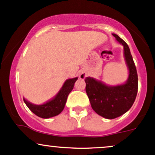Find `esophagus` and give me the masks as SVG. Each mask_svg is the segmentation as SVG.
I'll list each match as a JSON object with an SVG mask.
<instances>
[{
  "instance_id": "obj_1",
  "label": "esophagus",
  "mask_w": 155,
  "mask_h": 155,
  "mask_svg": "<svg viewBox=\"0 0 155 155\" xmlns=\"http://www.w3.org/2000/svg\"><path fill=\"white\" fill-rule=\"evenodd\" d=\"M79 77L81 79H84V78H85V77H86V74H85V72H81V73L80 74Z\"/></svg>"
}]
</instances>
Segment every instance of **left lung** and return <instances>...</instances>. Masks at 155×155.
<instances>
[{"label": "left lung", "mask_w": 155, "mask_h": 155, "mask_svg": "<svg viewBox=\"0 0 155 155\" xmlns=\"http://www.w3.org/2000/svg\"><path fill=\"white\" fill-rule=\"evenodd\" d=\"M124 47V57L129 70L125 83L111 86L93 78H85V91L92 109L107 119L123 115L130 110L135 101L138 92V74L128 44L117 35L112 34Z\"/></svg>", "instance_id": "obj_1"}]
</instances>
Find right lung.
Instances as JSON below:
<instances>
[{
    "instance_id": "obj_1",
    "label": "right lung",
    "mask_w": 155,
    "mask_h": 155,
    "mask_svg": "<svg viewBox=\"0 0 155 155\" xmlns=\"http://www.w3.org/2000/svg\"><path fill=\"white\" fill-rule=\"evenodd\" d=\"M78 78L68 79L64 83L62 88L50 101L41 105H36L29 102L24 98V101L35 114L42 118H49L58 115L62 112L66 104L67 96L73 89L74 83Z\"/></svg>"
}]
</instances>
